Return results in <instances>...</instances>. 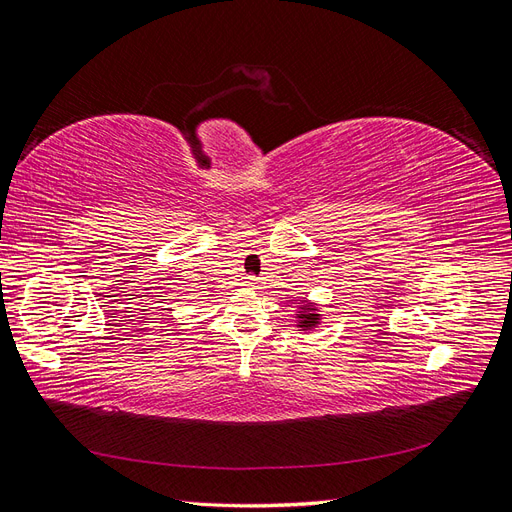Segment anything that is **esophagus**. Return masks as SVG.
I'll list each match as a JSON object with an SVG mask.
<instances>
[{
    "label": "esophagus",
    "instance_id": "esophagus-1",
    "mask_svg": "<svg viewBox=\"0 0 512 512\" xmlns=\"http://www.w3.org/2000/svg\"><path fill=\"white\" fill-rule=\"evenodd\" d=\"M256 284H258V277H254V275L245 277V286H256Z\"/></svg>",
    "mask_w": 512,
    "mask_h": 512
}]
</instances>
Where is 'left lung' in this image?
Returning a JSON list of instances; mask_svg holds the SVG:
<instances>
[{
  "label": "left lung",
  "mask_w": 512,
  "mask_h": 512,
  "mask_svg": "<svg viewBox=\"0 0 512 512\" xmlns=\"http://www.w3.org/2000/svg\"><path fill=\"white\" fill-rule=\"evenodd\" d=\"M294 327L299 331H314L320 327L322 322V312L316 303H305L297 309V314H294Z\"/></svg>",
  "instance_id": "obj_1"
}]
</instances>
